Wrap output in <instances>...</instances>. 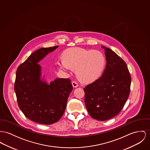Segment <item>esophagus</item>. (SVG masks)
<instances>
[{
  "label": "esophagus",
  "mask_w": 150,
  "mask_h": 150,
  "mask_svg": "<svg viewBox=\"0 0 150 150\" xmlns=\"http://www.w3.org/2000/svg\"><path fill=\"white\" fill-rule=\"evenodd\" d=\"M71 84H72L73 88H77V87L79 86V84L76 82H75V81H72Z\"/></svg>",
  "instance_id": "obj_1"
}]
</instances>
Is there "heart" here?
<instances>
[{
    "instance_id": "obj_1",
    "label": "heart",
    "mask_w": 150,
    "mask_h": 150,
    "mask_svg": "<svg viewBox=\"0 0 150 150\" xmlns=\"http://www.w3.org/2000/svg\"><path fill=\"white\" fill-rule=\"evenodd\" d=\"M106 64L105 55L99 50L71 48L63 54V60L57 62L59 69L66 73L76 70L77 79L83 83H91L101 75Z\"/></svg>"
}]
</instances>
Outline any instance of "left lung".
Returning a JSON list of instances; mask_svg holds the SVG:
<instances>
[{
  "mask_svg": "<svg viewBox=\"0 0 150 150\" xmlns=\"http://www.w3.org/2000/svg\"><path fill=\"white\" fill-rule=\"evenodd\" d=\"M106 64L102 76L84 88L85 103L90 116L104 121L120 113L128 99L131 76L126 62L104 46Z\"/></svg>",
  "mask_w": 150,
  "mask_h": 150,
  "instance_id": "left-lung-1",
  "label": "left lung"
}]
</instances>
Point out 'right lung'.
Wrapping results in <instances>:
<instances>
[{
	"mask_svg": "<svg viewBox=\"0 0 150 150\" xmlns=\"http://www.w3.org/2000/svg\"><path fill=\"white\" fill-rule=\"evenodd\" d=\"M59 46L36 50L19 66L14 89L20 110L35 122L50 125L63 115L73 90L70 80L56 79L48 83L39 62Z\"/></svg>",
	"mask_w": 150,
	"mask_h": 150,
	"instance_id": "1",
	"label": "right lung"
}]
</instances>
